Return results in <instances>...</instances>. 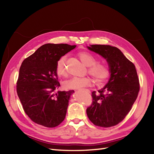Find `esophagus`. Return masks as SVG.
Wrapping results in <instances>:
<instances>
[{"instance_id": "34e87169", "label": "esophagus", "mask_w": 154, "mask_h": 154, "mask_svg": "<svg viewBox=\"0 0 154 154\" xmlns=\"http://www.w3.org/2000/svg\"><path fill=\"white\" fill-rule=\"evenodd\" d=\"M89 93H90V91H89Z\"/></svg>"}]
</instances>
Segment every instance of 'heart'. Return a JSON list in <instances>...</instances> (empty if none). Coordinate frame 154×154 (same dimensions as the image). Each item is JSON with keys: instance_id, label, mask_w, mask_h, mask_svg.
Returning <instances> with one entry per match:
<instances>
[{"instance_id": "heart-1", "label": "heart", "mask_w": 154, "mask_h": 154, "mask_svg": "<svg viewBox=\"0 0 154 154\" xmlns=\"http://www.w3.org/2000/svg\"><path fill=\"white\" fill-rule=\"evenodd\" d=\"M77 55L80 60L88 67L87 72L93 77L97 84L101 85L105 82L110 75V69L105 63L97 61V58L89 52H79ZM65 60L66 57L63 56L57 61L55 73L58 77H65L67 75ZM92 83V79L89 77H73L65 81L63 87L65 89H79L83 87H89Z\"/></svg>"}]
</instances>
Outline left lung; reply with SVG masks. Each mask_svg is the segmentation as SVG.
<instances>
[{
  "instance_id": "obj_1",
  "label": "left lung",
  "mask_w": 154,
  "mask_h": 154,
  "mask_svg": "<svg viewBox=\"0 0 154 154\" xmlns=\"http://www.w3.org/2000/svg\"><path fill=\"white\" fill-rule=\"evenodd\" d=\"M109 63L110 77L102 89L93 91V101L87 109L88 118L95 126L109 128L124 119L132 109L140 91L136 67L119 48L109 45H91Z\"/></svg>"
}]
</instances>
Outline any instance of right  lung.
I'll list each match as a JSON object with an SVG mask.
<instances>
[{"instance_id":"right-lung-1","label":"right lung","mask_w":154,"mask_h":154,"mask_svg":"<svg viewBox=\"0 0 154 154\" xmlns=\"http://www.w3.org/2000/svg\"><path fill=\"white\" fill-rule=\"evenodd\" d=\"M67 44H46L23 61L19 70L16 91L25 113L33 121L54 128L66 116L73 90L60 91L55 65L60 58L75 48Z\"/></svg>"}]
</instances>
